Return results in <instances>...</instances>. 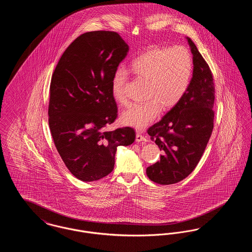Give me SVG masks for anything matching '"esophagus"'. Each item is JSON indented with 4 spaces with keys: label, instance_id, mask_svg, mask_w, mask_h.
<instances>
[{
    "label": "esophagus",
    "instance_id": "1",
    "mask_svg": "<svg viewBox=\"0 0 252 252\" xmlns=\"http://www.w3.org/2000/svg\"><path fill=\"white\" fill-rule=\"evenodd\" d=\"M148 140H147V138L146 137H144L143 136L142 134H140V133H137L136 134V142L137 143H145V142H147Z\"/></svg>",
    "mask_w": 252,
    "mask_h": 252
}]
</instances>
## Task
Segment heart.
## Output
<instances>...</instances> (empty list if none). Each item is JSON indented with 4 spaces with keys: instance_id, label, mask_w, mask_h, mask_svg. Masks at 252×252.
<instances>
[{
    "instance_id": "1",
    "label": "heart",
    "mask_w": 252,
    "mask_h": 252,
    "mask_svg": "<svg viewBox=\"0 0 252 252\" xmlns=\"http://www.w3.org/2000/svg\"><path fill=\"white\" fill-rule=\"evenodd\" d=\"M130 69L138 79L146 82L145 101L124 111L121 122L144 129L156 119L161 108H174L185 95L192 78V56L182 46L150 49L132 61ZM126 81L127 72L123 69H117L111 78V96L120 106L128 103L125 94Z\"/></svg>"
}]
</instances>
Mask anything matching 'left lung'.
<instances>
[{
	"label": "left lung",
	"mask_w": 252,
	"mask_h": 252,
	"mask_svg": "<svg viewBox=\"0 0 252 252\" xmlns=\"http://www.w3.org/2000/svg\"><path fill=\"white\" fill-rule=\"evenodd\" d=\"M192 77L180 103L147 133L159 150L160 159L146 168L147 177L161 185L180 182L199 162L214 129L215 83L209 65L190 37Z\"/></svg>",
	"instance_id": "1"
}]
</instances>
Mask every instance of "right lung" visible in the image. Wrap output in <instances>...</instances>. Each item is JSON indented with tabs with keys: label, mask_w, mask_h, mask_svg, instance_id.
<instances>
[{
	"label": "right lung",
	"mask_w": 252,
	"mask_h": 252,
	"mask_svg": "<svg viewBox=\"0 0 252 252\" xmlns=\"http://www.w3.org/2000/svg\"><path fill=\"white\" fill-rule=\"evenodd\" d=\"M128 50L116 32L84 33L65 50L52 75L51 134L65 165L82 181L108 176L117 147L135 141L131 127L105 129L117 117L111 78Z\"/></svg>",
	"instance_id": "add662e5"
}]
</instances>
